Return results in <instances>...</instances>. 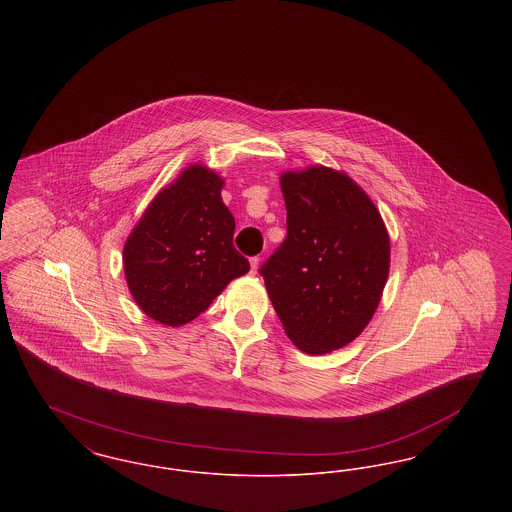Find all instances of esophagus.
Segmentation results:
<instances>
[{
  "label": "esophagus",
  "instance_id": "34e87169",
  "mask_svg": "<svg viewBox=\"0 0 512 512\" xmlns=\"http://www.w3.org/2000/svg\"><path fill=\"white\" fill-rule=\"evenodd\" d=\"M259 261H261L259 257H251V259H249V265H251V274H255V272H257V268H259Z\"/></svg>",
  "mask_w": 512,
  "mask_h": 512
}]
</instances>
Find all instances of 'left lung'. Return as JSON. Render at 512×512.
Returning <instances> with one entry per match:
<instances>
[{"label":"left lung","instance_id":"1","mask_svg":"<svg viewBox=\"0 0 512 512\" xmlns=\"http://www.w3.org/2000/svg\"><path fill=\"white\" fill-rule=\"evenodd\" d=\"M288 236L261 267L290 340L324 355L361 336L390 274V234L365 190L313 165L280 174Z\"/></svg>","mask_w":512,"mask_h":512}]
</instances>
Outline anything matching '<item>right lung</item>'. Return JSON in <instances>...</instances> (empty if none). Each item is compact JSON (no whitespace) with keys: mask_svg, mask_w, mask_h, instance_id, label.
<instances>
[{"mask_svg":"<svg viewBox=\"0 0 512 512\" xmlns=\"http://www.w3.org/2000/svg\"><path fill=\"white\" fill-rule=\"evenodd\" d=\"M224 178L190 165L147 205L122 249L128 290L147 317L182 326L249 263L232 244L236 222L222 203Z\"/></svg>","mask_w":512,"mask_h":512,"instance_id":"obj_1","label":"right lung"}]
</instances>
